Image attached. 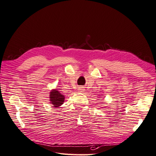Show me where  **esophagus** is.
<instances>
[{
	"label": "esophagus",
	"instance_id": "esophagus-1",
	"mask_svg": "<svg viewBox=\"0 0 156 156\" xmlns=\"http://www.w3.org/2000/svg\"><path fill=\"white\" fill-rule=\"evenodd\" d=\"M85 89L83 88V87H79V88L78 89V90L79 91V92H83V90H84Z\"/></svg>",
	"mask_w": 156,
	"mask_h": 156
}]
</instances>
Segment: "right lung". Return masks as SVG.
<instances>
[{"label": "right lung", "mask_w": 156, "mask_h": 156, "mask_svg": "<svg viewBox=\"0 0 156 156\" xmlns=\"http://www.w3.org/2000/svg\"><path fill=\"white\" fill-rule=\"evenodd\" d=\"M49 101L55 108H58L62 106L64 101H65V96L60 93V91L57 89H52L49 92Z\"/></svg>", "instance_id": "obj_1"}]
</instances>
